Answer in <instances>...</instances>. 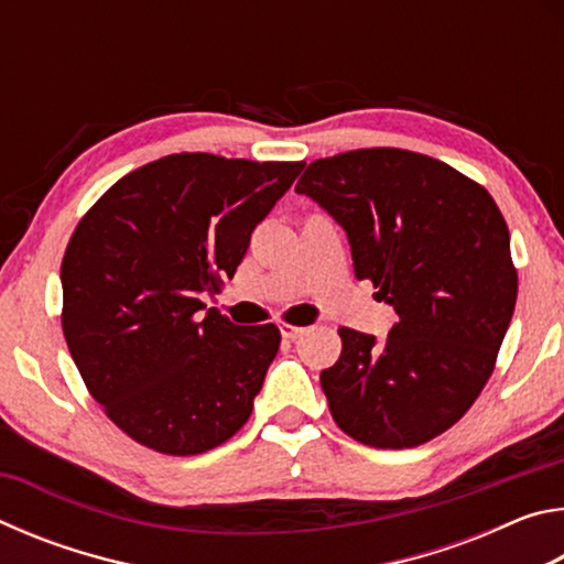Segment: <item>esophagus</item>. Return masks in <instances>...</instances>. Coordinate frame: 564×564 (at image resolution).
<instances>
[{"instance_id":"esophagus-1","label":"esophagus","mask_w":564,"mask_h":564,"mask_svg":"<svg viewBox=\"0 0 564 564\" xmlns=\"http://www.w3.org/2000/svg\"><path fill=\"white\" fill-rule=\"evenodd\" d=\"M279 328H281V336H283V338H289V340L301 338L303 333H305V328H301V326H291V323H279Z\"/></svg>"}]
</instances>
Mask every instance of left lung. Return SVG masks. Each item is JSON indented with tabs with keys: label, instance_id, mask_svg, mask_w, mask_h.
Wrapping results in <instances>:
<instances>
[{
	"label": "left lung",
	"instance_id": "1",
	"mask_svg": "<svg viewBox=\"0 0 564 564\" xmlns=\"http://www.w3.org/2000/svg\"><path fill=\"white\" fill-rule=\"evenodd\" d=\"M348 236L356 279L393 305L388 338L340 328L321 373L330 415L370 447H415L460 420L492 376L518 271L498 204L460 171L405 149L318 159L295 184Z\"/></svg>",
	"mask_w": 564,
	"mask_h": 564
}]
</instances>
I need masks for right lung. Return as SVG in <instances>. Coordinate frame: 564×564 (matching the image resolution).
Segmentation results:
<instances>
[{"instance_id": "right-lung-1", "label": "right lung", "mask_w": 564, "mask_h": 564, "mask_svg": "<svg viewBox=\"0 0 564 564\" xmlns=\"http://www.w3.org/2000/svg\"><path fill=\"white\" fill-rule=\"evenodd\" d=\"M303 161L171 154L119 178L62 261V328L91 398L166 455L226 443L251 417L281 330L234 326L202 295L234 279Z\"/></svg>"}]
</instances>
